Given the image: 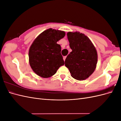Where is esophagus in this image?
I'll list each match as a JSON object with an SVG mask.
<instances>
[{
	"label": "esophagus",
	"mask_w": 121,
	"mask_h": 121,
	"mask_svg": "<svg viewBox=\"0 0 121 121\" xmlns=\"http://www.w3.org/2000/svg\"><path fill=\"white\" fill-rule=\"evenodd\" d=\"M66 57H67V56H64V57H63V58H64V61H65V58H66Z\"/></svg>",
	"instance_id": "esophagus-1"
}]
</instances>
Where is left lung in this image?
Instances as JSON below:
<instances>
[{"instance_id": "left-lung-1", "label": "left lung", "mask_w": 121, "mask_h": 121, "mask_svg": "<svg viewBox=\"0 0 121 121\" xmlns=\"http://www.w3.org/2000/svg\"><path fill=\"white\" fill-rule=\"evenodd\" d=\"M69 47L72 50L65 60L73 78L83 80L88 78L96 68L97 54L90 40L80 32H68Z\"/></svg>"}]
</instances>
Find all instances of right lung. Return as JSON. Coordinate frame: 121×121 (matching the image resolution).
<instances>
[{"label": "right lung", "instance_id": "add662e5", "mask_svg": "<svg viewBox=\"0 0 121 121\" xmlns=\"http://www.w3.org/2000/svg\"><path fill=\"white\" fill-rule=\"evenodd\" d=\"M65 36L64 31L49 29L35 39L29 49V57L36 74L42 78L50 77L65 64L60 45L56 43Z\"/></svg>", "mask_w": 121, "mask_h": 121}]
</instances>
